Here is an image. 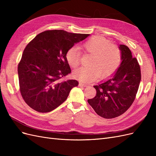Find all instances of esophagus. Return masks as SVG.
<instances>
[{
    "mask_svg": "<svg viewBox=\"0 0 156 156\" xmlns=\"http://www.w3.org/2000/svg\"><path fill=\"white\" fill-rule=\"evenodd\" d=\"M79 86L80 87H87V84H84V83H79Z\"/></svg>",
    "mask_w": 156,
    "mask_h": 156,
    "instance_id": "obj_1",
    "label": "esophagus"
}]
</instances>
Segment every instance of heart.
<instances>
[{"mask_svg": "<svg viewBox=\"0 0 156 156\" xmlns=\"http://www.w3.org/2000/svg\"><path fill=\"white\" fill-rule=\"evenodd\" d=\"M81 48L84 53L91 55L92 57L89 67H82L74 71V77L80 81L90 83L98 78L105 79L114 74L119 68L122 60L121 51L105 37L92 36L84 42ZM81 57V52L76 47L71 48L66 53L68 63L74 68L79 66Z\"/></svg>", "mask_w": 156, "mask_h": 156, "instance_id": "b5f03b06", "label": "heart"}]
</instances>
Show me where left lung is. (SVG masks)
Here are the masks:
<instances>
[{"mask_svg":"<svg viewBox=\"0 0 156 156\" xmlns=\"http://www.w3.org/2000/svg\"><path fill=\"white\" fill-rule=\"evenodd\" d=\"M122 62L115 75L107 81L94 86L96 95L88 102L97 114L110 119L122 115L136 98L141 79L139 64L130 49L120 45Z\"/></svg>","mask_w":156,"mask_h":156,"instance_id":"1","label":"left lung"}]
</instances>
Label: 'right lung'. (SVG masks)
<instances>
[{
  "instance_id": "right-lung-1",
  "label": "right lung",
  "mask_w": 156,
  "mask_h": 156,
  "mask_svg": "<svg viewBox=\"0 0 156 156\" xmlns=\"http://www.w3.org/2000/svg\"><path fill=\"white\" fill-rule=\"evenodd\" d=\"M89 36L63 30H49L27 44L18 64L19 83L23 100L32 109L48 112L66 100L76 80L61 81L71 73L67 51Z\"/></svg>"
}]
</instances>
